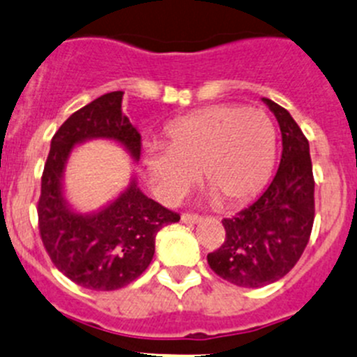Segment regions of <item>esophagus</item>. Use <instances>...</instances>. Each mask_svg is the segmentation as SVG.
<instances>
[{
    "label": "esophagus",
    "mask_w": 357,
    "mask_h": 357,
    "mask_svg": "<svg viewBox=\"0 0 357 357\" xmlns=\"http://www.w3.org/2000/svg\"><path fill=\"white\" fill-rule=\"evenodd\" d=\"M202 220V218L199 216V214H188V213H185L181 216V221L183 223H186V225H195V223H199V221Z\"/></svg>",
    "instance_id": "esophagus-1"
}]
</instances>
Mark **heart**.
Instances as JSON below:
<instances>
[{
  "mask_svg": "<svg viewBox=\"0 0 357 357\" xmlns=\"http://www.w3.org/2000/svg\"><path fill=\"white\" fill-rule=\"evenodd\" d=\"M275 151L278 134L265 112L216 105L172 120L165 129V144H146L141 162L162 202H178L200 171L213 197L235 206L265 186Z\"/></svg>",
  "mask_w": 357,
  "mask_h": 357,
  "instance_id": "1",
  "label": "heart"
}]
</instances>
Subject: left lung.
Listing matches in <instances>:
<instances>
[{"instance_id":"left-lung-1","label":"left lung","mask_w":357,"mask_h":357,"mask_svg":"<svg viewBox=\"0 0 357 357\" xmlns=\"http://www.w3.org/2000/svg\"><path fill=\"white\" fill-rule=\"evenodd\" d=\"M279 122L282 155L261 195L237 216L225 218L227 238L207 255L209 266L241 288L284 278L302 256L314 225V176L309 141L282 106L263 98Z\"/></svg>"}]
</instances>
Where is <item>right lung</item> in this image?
I'll list each match as a JSON object with an SVG mask.
<instances>
[{"mask_svg":"<svg viewBox=\"0 0 357 357\" xmlns=\"http://www.w3.org/2000/svg\"><path fill=\"white\" fill-rule=\"evenodd\" d=\"M123 92H109L73 113L55 132L41 176L38 221L45 249L59 271L86 289L113 291L136 281L155 255V237L179 214L148 199L130 178L127 188L92 213H78L64 193L73 148L92 139L115 141L139 160L141 136L122 113Z\"/></svg>","mask_w":357,"mask_h":357,"instance_id":"1","label":"right lung"}]
</instances>
